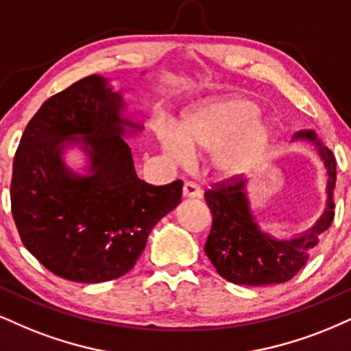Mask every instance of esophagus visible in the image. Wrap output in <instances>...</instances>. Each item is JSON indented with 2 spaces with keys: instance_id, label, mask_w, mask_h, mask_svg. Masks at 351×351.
I'll return each mask as SVG.
<instances>
[{
  "instance_id": "esophagus-1",
  "label": "esophagus",
  "mask_w": 351,
  "mask_h": 351,
  "mask_svg": "<svg viewBox=\"0 0 351 351\" xmlns=\"http://www.w3.org/2000/svg\"><path fill=\"white\" fill-rule=\"evenodd\" d=\"M184 197L185 198H200L202 197V189L200 185L192 182V180H189V182L184 184Z\"/></svg>"
}]
</instances>
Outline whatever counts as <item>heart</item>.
Masks as SVG:
<instances>
[{"instance_id": "obj_1", "label": "heart", "mask_w": 351, "mask_h": 351, "mask_svg": "<svg viewBox=\"0 0 351 351\" xmlns=\"http://www.w3.org/2000/svg\"><path fill=\"white\" fill-rule=\"evenodd\" d=\"M258 112L257 102L249 97L213 99L187 112L176 133H159V145L171 158H184L187 149L216 148V171L221 176L241 174L261 158L270 140V127L257 119Z\"/></svg>"}]
</instances>
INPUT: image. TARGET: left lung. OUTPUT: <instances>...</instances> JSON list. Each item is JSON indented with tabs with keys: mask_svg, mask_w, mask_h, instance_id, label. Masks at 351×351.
<instances>
[{
	"mask_svg": "<svg viewBox=\"0 0 351 351\" xmlns=\"http://www.w3.org/2000/svg\"><path fill=\"white\" fill-rule=\"evenodd\" d=\"M295 138L314 141L327 171V208L309 231L293 239H275L255 223L245 193V180L237 176L216 182L205 192L211 218V231L205 254L224 280L236 285L262 287L291 280L309 261L319 234L334 221V192L337 180L335 158L317 141L313 130L298 132Z\"/></svg>",
	"mask_w": 351,
	"mask_h": 351,
	"instance_id": "left-lung-1",
	"label": "left lung"
}]
</instances>
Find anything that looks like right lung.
<instances>
[{"mask_svg":"<svg viewBox=\"0 0 351 351\" xmlns=\"http://www.w3.org/2000/svg\"><path fill=\"white\" fill-rule=\"evenodd\" d=\"M125 102L93 75L42 104L12 162L11 211L21 241L51 274L101 283L128 274L151 229L180 203L182 180L156 187L138 179L122 136L143 128ZM81 144L90 176L70 171L62 149Z\"/></svg>","mask_w":351,"mask_h":351,"instance_id":"right-lung-1","label":"right lung"}]
</instances>
